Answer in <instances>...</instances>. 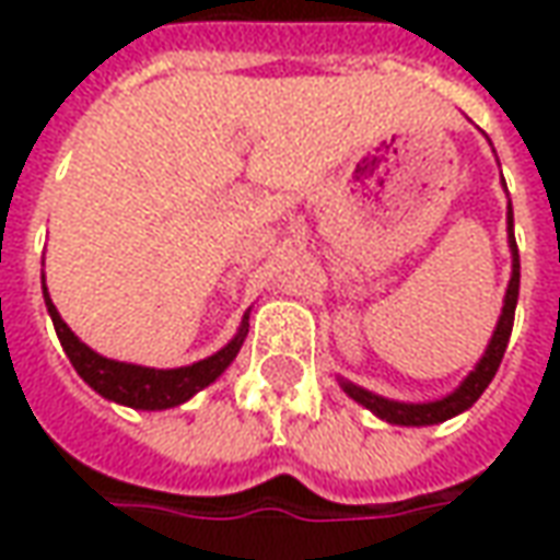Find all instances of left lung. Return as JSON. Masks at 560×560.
Listing matches in <instances>:
<instances>
[{"mask_svg":"<svg viewBox=\"0 0 560 560\" xmlns=\"http://www.w3.org/2000/svg\"><path fill=\"white\" fill-rule=\"evenodd\" d=\"M506 240H510L512 252V276L510 284H506V296H503V308H500L498 327H494V334L488 339L485 354L479 358V363L472 366L470 373H467V378H464L452 394L440 397V400L400 402L388 400V397H382V394H373V390L361 388V385H354V382H348V378L339 375V385H342V390H346L351 400L361 402L363 409H370L375 418H382V421H388V424H400V428H428V424H443L448 418L467 412L472 402L482 397V390L491 385V378H494L500 361H503V351H506V342H510L512 334V318H515V303H518V269L522 267H518V248H515V233H512V206H506Z\"/></svg>","mask_w":560,"mask_h":560,"instance_id":"obj_1","label":"left lung"}]
</instances>
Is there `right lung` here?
Masks as SVG:
<instances>
[{
    "label": "right lung",
    "instance_id": "obj_1",
    "mask_svg": "<svg viewBox=\"0 0 560 560\" xmlns=\"http://www.w3.org/2000/svg\"><path fill=\"white\" fill-rule=\"evenodd\" d=\"M42 293H45V306L54 320V330L60 336V346L66 351V358L72 361L75 373L88 382L90 388L96 390L100 397L130 409H172L187 402L197 390L209 388L218 375L224 373L230 363L236 361L242 342L248 336V315L252 308L242 315V324L236 336L226 342L224 348H218L214 354L202 358V361L190 363V366H175V370H154V366H142V363L115 361V358H103L100 351H93L88 342H81L72 327L60 318V312L50 300L48 288H45V276H42Z\"/></svg>",
    "mask_w": 560,
    "mask_h": 560
}]
</instances>
